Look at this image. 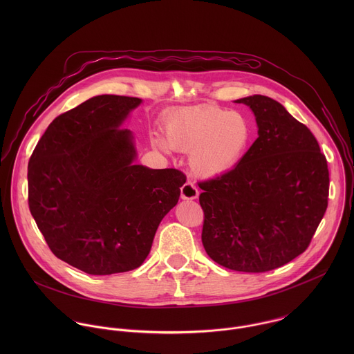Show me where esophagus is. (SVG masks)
I'll return each instance as SVG.
<instances>
[{
	"label": "esophagus",
	"mask_w": 354,
	"mask_h": 354,
	"mask_svg": "<svg viewBox=\"0 0 354 354\" xmlns=\"http://www.w3.org/2000/svg\"><path fill=\"white\" fill-rule=\"evenodd\" d=\"M199 196V191L196 188V185L191 181L185 183L183 187H181V199L184 201H194Z\"/></svg>",
	"instance_id": "34e87169"
}]
</instances>
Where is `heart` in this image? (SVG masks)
<instances>
[{"label": "heart", "mask_w": 354, "mask_h": 354, "mask_svg": "<svg viewBox=\"0 0 354 354\" xmlns=\"http://www.w3.org/2000/svg\"><path fill=\"white\" fill-rule=\"evenodd\" d=\"M165 131L170 147L192 151L191 167L203 177L230 170L252 139V124L244 113L218 106L180 109L169 115ZM167 143L158 140L162 149H167Z\"/></svg>", "instance_id": "b5f03b06"}]
</instances>
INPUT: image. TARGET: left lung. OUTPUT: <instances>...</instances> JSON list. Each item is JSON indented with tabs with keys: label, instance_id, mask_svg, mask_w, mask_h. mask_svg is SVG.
<instances>
[{
	"label": "left lung",
	"instance_id": "8db88e82",
	"mask_svg": "<svg viewBox=\"0 0 354 354\" xmlns=\"http://www.w3.org/2000/svg\"><path fill=\"white\" fill-rule=\"evenodd\" d=\"M259 138L239 165L199 181L202 243L218 264L243 272L278 268L308 248L327 209V159L312 132L279 103L253 95Z\"/></svg>",
	"mask_w": 354,
	"mask_h": 354
}]
</instances>
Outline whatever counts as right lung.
Here are the masks:
<instances>
[{
  "instance_id": "1",
  "label": "right lung",
  "mask_w": 354,
  "mask_h": 354,
  "mask_svg": "<svg viewBox=\"0 0 354 354\" xmlns=\"http://www.w3.org/2000/svg\"><path fill=\"white\" fill-rule=\"evenodd\" d=\"M142 100L100 95L53 120L28 162V205L51 252L91 275L138 268L187 177L133 165Z\"/></svg>"
}]
</instances>
